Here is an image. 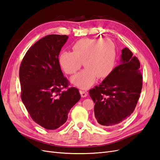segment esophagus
Listing matches in <instances>:
<instances>
[{
	"instance_id": "obj_1",
	"label": "esophagus",
	"mask_w": 160,
	"mask_h": 160,
	"mask_svg": "<svg viewBox=\"0 0 160 160\" xmlns=\"http://www.w3.org/2000/svg\"><path fill=\"white\" fill-rule=\"evenodd\" d=\"M80 94H81V97H82V98L87 97V94H88V92H87V91H82V90H80Z\"/></svg>"
}]
</instances>
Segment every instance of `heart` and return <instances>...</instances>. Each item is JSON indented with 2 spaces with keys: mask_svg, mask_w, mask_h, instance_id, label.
Returning <instances> with one entry per match:
<instances>
[{
  "mask_svg": "<svg viewBox=\"0 0 160 160\" xmlns=\"http://www.w3.org/2000/svg\"><path fill=\"white\" fill-rule=\"evenodd\" d=\"M72 52L63 51L58 61L68 74L76 73L82 66L84 69L72 77V82L80 88H88L98 77L105 78L112 72L114 66L116 51L114 43L109 39L85 38L72 46Z\"/></svg>",
  "mask_w": 160,
  "mask_h": 160,
  "instance_id": "b5f03b06",
  "label": "heart"
}]
</instances>
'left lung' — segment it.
Instances as JSON below:
<instances>
[{
  "mask_svg": "<svg viewBox=\"0 0 160 160\" xmlns=\"http://www.w3.org/2000/svg\"><path fill=\"white\" fill-rule=\"evenodd\" d=\"M121 63L99 86L89 91L95 103V117L103 127L121 123L134 110L142 88V76L138 58L129 48L122 49Z\"/></svg>",
  "mask_w": 160,
  "mask_h": 160,
  "instance_id": "8db88e82",
  "label": "left lung"
}]
</instances>
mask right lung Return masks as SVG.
Here are the masks:
<instances>
[{
    "instance_id": "right-lung-1",
    "label": "right lung",
    "mask_w": 160,
    "mask_h": 160,
    "mask_svg": "<svg viewBox=\"0 0 160 160\" xmlns=\"http://www.w3.org/2000/svg\"><path fill=\"white\" fill-rule=\"evenodd\" d=\"M68 39V35L44 37L29 48L20 67L22 101L32 119L47 129L64 124L80 99L78 89L68 87L58 61ZM64 88L67 90L62 91Z\"/></svg>"
}]
</instances>
